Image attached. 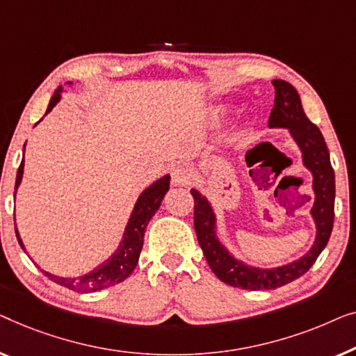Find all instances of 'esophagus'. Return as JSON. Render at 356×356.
Returning a JSON list of instances; mask_svg holds the SVG:
<instances>
[{"instance_id": "obj_1", "label": "esophagus", "mask_w": 356, "mask_h": 356, "mask_svg": "<svg viewBox=\"0 0 356 356\" xmlns=\"http://www.w3.org/2000/svg\"><path fill=\"white\" fill-rule=\"evenodd\" d=\"M193 179V172L192 169H188L187 166H177L172 169V184L174 185H187L192 182Z\"/></svg>"}]
</instances>
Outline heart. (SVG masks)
I'll return each instance as SVG.
<instances>
[{"instance_id": "heart-1", "label": "heart", "mask_w": 356, "mask_h": 356, "mask_svg": "<svg viewBox=\"0 0 356 356\" xmlns=\"http://www.w3.org/2000/svg\"><path fill=\"white\" fill-rule=\"evenodd\" d=\"M216 113H218V114H219V113H221V111H216Z\"/></svg>"}]
</instances>
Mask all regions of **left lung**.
Segmentation results:
<instances>
[{"label":"left lung","mask_w":356,"mask_h":356,"mask_svg":"<svg viewBox=\"0 0 356 356\" xmlns=\"http://www.w3.org/2000/svg\"><path fill=\"white\" fill-rule=\"evenodd\" d=\"M273 85L276 90V98L268 126L271 129H289L302 152L303 166L313 176L314 203L312 216L316 224V238L313 247L302 258L284 266L269 269L248 266L247 263L232 257V253L219 242L216 214L213 211L211 203L198 190H190L195 200V232L209 268L222 282L245 290L277 289L303 276L327 245L334 226L335 177L321 130L307 118L300 102V95L292 85L280 79H274Z\"/></svg>","instance_id":"8db88e82"}]
</instances>
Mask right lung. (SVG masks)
Listing matches in <instances>:
<instances>
[{
  "instance_id": "right-lung-1",
  "label": "right lung",
  "mask_w": 356,
  "mask_h": 356,
  "mask_svg": "<svg viewBox=\"0 0 356 356\" xmlns=\"http://www.w3.org/2000/svg\"><path fill=\"white\" fill-rule=\"evenodd\" d=\"M67 83L71 85V82ZM61 92H63V87H58L51 99H49L48 109L44 114H48L54 106H56V103L61 99ZM22 174H24V158H22L21 166L17 169L16 190L19 188V185H21ZM169 182H171V177L166 174V176L158 179L156 182H153L148 188H145L143 192L140 193L137 203H135L134 207V211L129 218L126 230H124L121 243H119L116 252H114L106 261L95 268L93 271H90L88 274H83V276H79V277H61V276H56V274L43 271L42 269L44 276H48L53 282L63 285V287H67L82 293L98 292V290L108 289L111 287V285H116L119 282H122L124 279H127L130 274H132L135 266H137L140 252H142V247H143L145 229H147L149 219L154 216V213L158 211L159 207H161L164 195H166L169 190ZM14 195H16V192H14ZM16 237L19 240V245H21L24 252H26V247H24L21 235L17 232V227H16Z\"/></svg>"
}]
</instances>
